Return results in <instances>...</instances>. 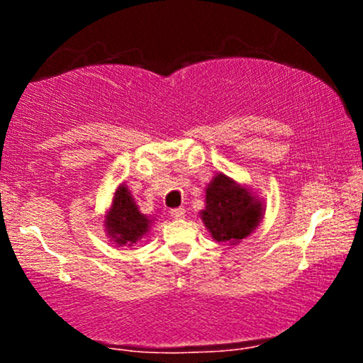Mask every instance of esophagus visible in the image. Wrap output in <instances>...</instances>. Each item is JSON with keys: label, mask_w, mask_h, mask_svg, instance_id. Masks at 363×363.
Listing matches in <instances>:
<instances>
[{"label": "esophagus", "mask_w": 363, "mask_h": 363, "mask_svg": "<svg viewBox=\"0 0 363 363\" xmlns=\"http://www.w3.org/2000/svg\"><path fill=\"white\" fill-rule=\"evenodd\" d=\"M184 213H186V210L182 206L170 210V216H172V218H184Z\"/></svg>", "instance_id": "34e87169"}]
</instances>
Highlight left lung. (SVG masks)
Masks as SVG:
<instances>
[{"mask_svg": "<svg viewBox=\"0 0 363 363\" xmlns=\"http://www.w3.org/2000/svg\"><path fill=\"white\" fill-rule=\"evenodd\" d=\"M261 218V205L244 187L218 174L206 189L203 222L218 242H235L256 228Z\"/></svg>", "mask_w": 363, "mask_h": 363, "instance_id": "left-lung-1", "label": "left lung"}]
</instances>
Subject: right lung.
<instances>
[{
  "label": "right lung",
  "instance_id": "1",
  "mask_svg": "<svg viewBox=\"0 0 363 363\" xmlns=\"http://www.w3.org/2000/svg\"><path fill=\"white\" fill-rule=\"evenodd\" d=\"M107 232L118 244H135L148 230V220L136 208L124 186L116 191L112 210L106 220Z\"/></svg>",
  "mask_w": 363,
  "mask_h": 363
}]
</instances>
